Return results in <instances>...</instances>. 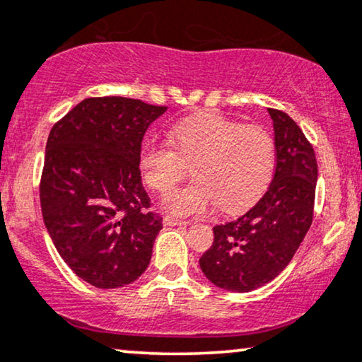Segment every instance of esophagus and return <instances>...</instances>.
<instances>
[{"label":"esophagus","mask_w":362,"mask_h":362,"mask_svg":"<svg viewBox=\"0 0 362 362\" xmlns=\"http://www.w3.org/2000/svg\"><path fill=\"white\" fill-rule=\"evenodd\" d=\"M163 223H165L167 226H182V225H187V223H189V221H185V220H178V218H173V216L167 215V216H163Z\"/></svg>","instance_id":"esophagus-1"}]
</instances>
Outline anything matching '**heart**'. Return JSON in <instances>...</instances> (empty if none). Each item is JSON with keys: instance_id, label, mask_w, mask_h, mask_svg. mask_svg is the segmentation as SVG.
I'll use <instances>...</instances> for the list:
<instances>
[{"instance_id": "1", "label": "heart", "mask_w": 362, "mask_h": 362, "mask_svg": "<svg viewBox=\"0 0 362 362\" xmlns=\"http://www.w3.org/2000/svg\"><path fill=\"white\" fill-rule=\"evenodd\" d=\"M168 136L142 144L139 167L151 189L167 194L192 165L195 180L163 202L173 215H202L218 204L225 211L248 209L272 182L276 146L262 125L202 112L178 120Z\"/></svg>"}]
</instances>
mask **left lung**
Returning a JSON list of instances; mask_svg holds the SVG:
<instances>
[{
    "mask_svg": "<svg viewBox=\"0 0 362 362\" xmlns=\"http://www.w3.org/2000/svg\"><path fill=\"white\" fill-rule=\"evenodd\" d=\"M273 119L276 167L267 194L247 214L214 226V243L200 268L215 286L248 293L288 267L310 230L317 163L310 141L290 115L268 109Z\"/></svg>",
    "mask_w": 362,
    "mask_h": 362,
    "instance_id": "1",
    "label": "left lung"
}]
</instances>
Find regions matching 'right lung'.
Returning <instances> with one entry per match:
<instances>
[{"mask_svg":"<svg viewBox=\"0 0 362 362\" xmlns=\"http://www.w3.org/2000/svg\"><path fill=\"white\" fill-rule=\"evenodd\" d=\"M163 105L89 98L52 125L40 199L47 233L67 267L95 288L136 281L152 258L162 216L147 211L139 152Z\"/></svg>","mask_w":362,"mask_h":362,"instance_id":"obj_1","label":"right lung"}]
</instances>
